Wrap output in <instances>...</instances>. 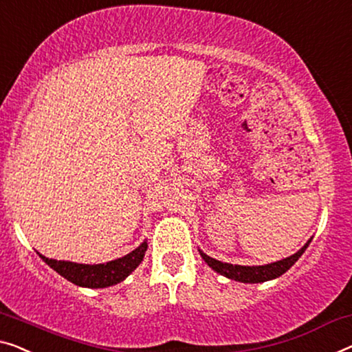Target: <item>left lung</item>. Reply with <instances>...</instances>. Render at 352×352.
Wrapping results in <instances>:
<instances>
[{"instance_id":"left-lung-1","label":"left lung","mask_w":352,"mask_h":352,"mask_svg":"<svg viewBox=\"0 0 352 352\" xmlns=\"http://www.w3.org/2000/svg\"><path fill=\"white\" fill-rule=\"evenodd\" d=\"M311 239L302 246L297 253H294L292 256L286 259L272 262V264H265V265H237V264H229V262H221L217 261L213 258H210L206 253H202L201 256L202 259L207 262V264L212 267L214 272H218L219 275L228 276L229 280H235L240 283H264L269 280H275V278L281 276L283 274H286L291 267L296 264L298 258L305 253V250L310 245Z\"/></svg>"}]
</instances>
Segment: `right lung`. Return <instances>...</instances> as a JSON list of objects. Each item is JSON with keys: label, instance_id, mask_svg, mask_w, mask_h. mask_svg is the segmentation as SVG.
<instances>
[{"label": "right lung", "instance_id": "obj_1", "mask_svg": "<svg viewBox=\"0 0 352 352\" xmlns=\"http://www.w3.org/2000/svg\"><path fill=\"white\" fill-rule=\"evenodd\" d=\"M146 248H148V245H146V242H142L134 251H131L129 254L115 261H109L106 264H77V262L71 261L49 259L39 253L38 254L47 265L52 267L63 278H66L67 281L82 287L99 289V287L117 285L129 274H133L140 262L144 261Z\"/></svg>", "mask_w": 352, "mask_h": 352}]
</instances>
